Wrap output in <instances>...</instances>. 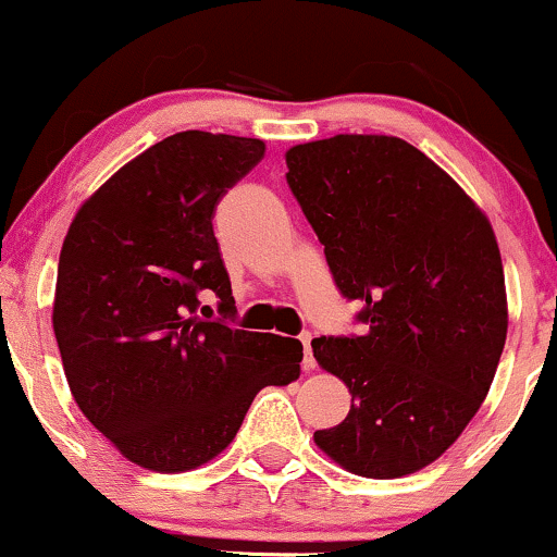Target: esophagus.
Segmentation results:
<instances>
[{
	"label": "esophagus",
	"instance_id": "34e87169",
	"mask_svg": "<svg viewBox=\"0 0 557 557\" xmlns=\"http://www.w3.org/2000/svg\"><path fill=\"white\" fill-rule=\"evenodd\" d=\"M300 343H304V369H314L317 361H314V354H311V335L306 332V335H300Z\"/></svg>",
	"mask_w": 557,
	"mask_h": 557
}]
</instances>
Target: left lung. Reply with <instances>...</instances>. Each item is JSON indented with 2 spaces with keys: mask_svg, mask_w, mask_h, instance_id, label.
<instances>
[{
  "mask_svg": "<svg viewBox=\"0 0 557 557\" xmlns=\"http://www.w3.org/2000/svg\"><path fill=\"white\" fill-rule=\"evenodd\" d=\"M285 164L335 285L369 324L311 341L350 393L348 417L314 443L350 474H413L461 437L495 380L508 335L495 230L403 138L341 133L293 146Z\"/></svg>",
  "mask_w": 557,
  "mask_h": 557,
  "instance_id": "obj_1",
  "label": "left lung"
}]
</instances>
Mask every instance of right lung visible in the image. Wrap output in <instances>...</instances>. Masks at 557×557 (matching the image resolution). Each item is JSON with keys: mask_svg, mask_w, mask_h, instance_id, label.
Listing matches in <instances>:
<instances>
[{"mask_svg": "<svg viewBox=\"0 0 557 557\" xmlns=\"http://www.w3.org/2000/svg\"><path fill=\"white\" fill-rule=\"evenodd\" d=\"M264 151L259 138L175 133L123 164L70 222L52 309L62 367L83 417L140 469L209 463L261 387L300 376L296 337L198 317L207 290L222 314L235 311L212 220Z\"/></svg>", "mask_w": 557, "mask_h": 557, "instance_id": "right-lung-1", "label": "right lung"}]
</instances>
